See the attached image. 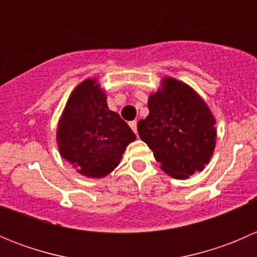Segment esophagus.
<instances>
[{"label":"esophagus","mask_w":257,"mask_h":257,"mask_svg":"<svg viewBox=\"0 0 257 257\" xmlns=\"http://www.w3.org/2000/svg\"><path fill=\"white\" fill-rule=\"evenodd\" d=\"M129 126H131L132 131H133L134 133L137 134V132H138V129H137V120H132V121H129Z\"/></svg>","instance_id":"1"}]
</instances>
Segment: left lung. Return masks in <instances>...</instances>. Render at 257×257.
<instances>
[{
  "instance_id": "left-lung-1",
  "label": "left lung",
  "mask_w": 257,
  "mask_h": 257,
  "mask_svg": "<svg viewBox=\"0 0 257 257\" xmlns=\"http://www.w3.org/2000/svg\"><path fill=\"white\" fill-rule=\"evenodd\" d=\"M149 115L138 121L142 141L162 169L175 179L201 172L215 148V119L203 99L185 83L165 78L149 97Z\"/></svg>"
}]
</instances>
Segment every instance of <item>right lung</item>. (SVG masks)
<instances>
[{"mask_svg": "<svg viewBox=\"0 0 257 257\" xmlns=\"http://www.w3.org/2000/svg\"><path fill=\"white\" fill-rule=\"evenodd\" d=\"M136 138L119 114L109 110L95 79L84 80L73 90L57 129L62 157L89 178L109 174Z\"/></svg>", "mask_w": 257, "mask_h": 257, "instance_id": "add662e5", "label": "right lung"}]
</instances>
